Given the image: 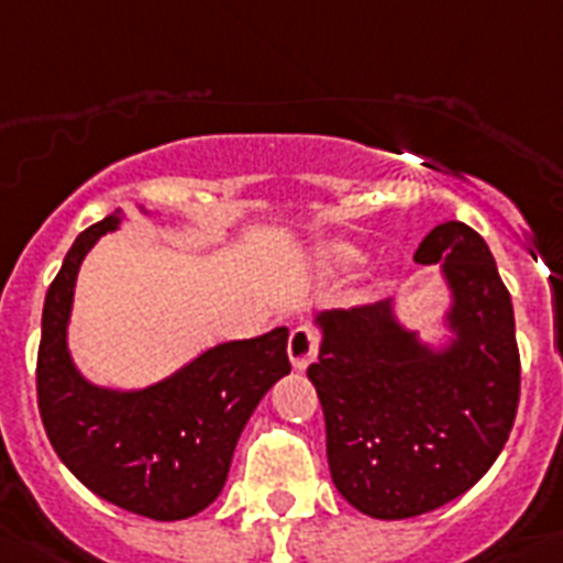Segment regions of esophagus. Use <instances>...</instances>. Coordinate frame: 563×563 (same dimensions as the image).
Segmentation results:
<instances>
[{"label":"esophagus","instance_id":"34e87169","mask_svg":"<svg viewBox=\"0 0 563 563\" xmlns=\"http://www.w3.org/2000/svg\"><path fill=\"white\" fill-rule=\"evenodd\" d=\"M316 351H319V336H316L313 328L308 324H299V328H292L290 342H287V354H290L292 368L305 371L310 362L316 360Z\"/></svg>","mask_w":563,"mask_h":563}]
</instances>
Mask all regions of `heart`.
Listing matches in <instances>:
<instances>
[{
    "instance_id": "1",
    "label": "heart",
    "mask_w": 563,
    "mask_h": 563,
    "mask_svg": "<svg viewBox=\"0 0 563 563\" xmlns=\"http://www.w3.org/2000/svg\"><path fill=\"white\" fill-rule=\"evenodd\" d=\"M365 250L351 244V241H331L322 247V262L331 267V271H354L360 264H365Z\"/></svg>"
}]
</instances>
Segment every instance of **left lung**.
I'll list each match as a JSON object with an SVG mask.
<instances>
[{
	"label": "left lung",
	"mask_w": 563,
	"mask_h": 563,
	"mask_svg": "<svg viewBox=\"0 0 563 563\" xmlns=\"http://www.w3.org/2000/svg\"><path fill=\"white\" fill-rule=\"evenodd\" d=\"M415 262L443 271L449 345L420 342L394 301H376L316 316L322 347L308 368L339 495L379 521L426 515L472 489L509 440L521 397L512 299L486 241L445 221Z\"/></svg>",
	"instance_id": "left-lung-1"
}]
</instances>
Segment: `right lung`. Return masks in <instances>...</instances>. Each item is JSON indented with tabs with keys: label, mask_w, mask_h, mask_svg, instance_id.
<instances>
[{
	"label": "right lung",
	"mask_w": 563,
	"mask_h": 563,
	"mask_svg": "<svg viewBox=\"0 0 563 563\" xmlns=\"http://www.w3.org/2000/svg\"><path fill=\"white\" fill-rule=\"evenodd\" d=\"M114 216L77 235L42 308L36 399L45 434L82 486L125 512L184 521L221 495L250 415L285 374L287 328L224 342L141 391L88 383L68 354L74 285Z\"/></svg>",
	"instance_id": "add662e5"
}]
</instances>
